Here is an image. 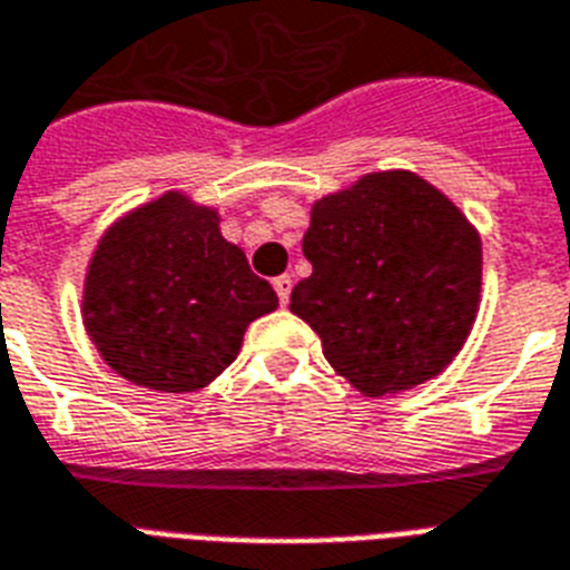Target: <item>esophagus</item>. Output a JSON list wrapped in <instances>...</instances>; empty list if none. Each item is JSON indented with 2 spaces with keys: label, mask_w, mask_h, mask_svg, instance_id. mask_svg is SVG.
<instances>
[{
  "label": "esophagus",
  "mask_w": 570,
  "mask_h": 570,
  "mask_svg": "<svg viewBox=\"0 0 570 570\" xmlns=\"http://www.w3.org/2000/svg\"><path fill=\"white\" fill-rule=\"evenodd\" d=\"M272 286H275L277 298H281V304H289V289H293V277L289 275H277L275 281H272Z\"/></svg>",
  "instance_id": "esophagus-1"
}]
</instances>
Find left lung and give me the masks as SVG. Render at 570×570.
<instances>
[{"instance_id":"1","label":"left lung","mask_w":570,"mask_h":570,"mask_svg":"<svg viewBox=\"0 0 570 570\" xmlns=\"http://www.w3.org/2000/svg\"><path fill=\"white\" fill-rule=\"evenodd\" d=\"M302 250L313 272L295 284L289 311L364 396L420 387L468 343L482 302V239L420 174L373 171L313 200Z\"/></svg>"}]
</instances>
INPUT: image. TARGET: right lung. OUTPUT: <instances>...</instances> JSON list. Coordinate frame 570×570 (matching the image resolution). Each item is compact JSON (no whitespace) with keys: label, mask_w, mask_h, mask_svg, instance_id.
Segmentation results:
<instances>
[{"label":"right lung","mask_w":570,"mask_h":570,"mask_svg":"<svg viewBox=\"0 0 570 570\" xmlns=\"http://www.w3.org/2000/svg\"><path fill=\"white\" fill-rule=\"evenodd\" d=\"M218 224L215 206L165 191L97 239L85 268L82 325L120 379L195 393L236 361L250 322L277 307L275 289Z\"/></svg>","instance_id":"1"}]
</instances>
